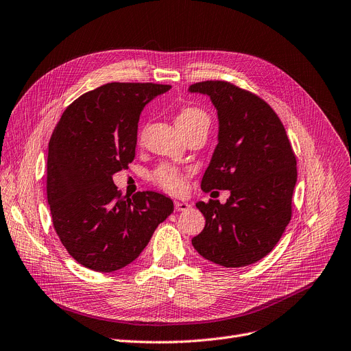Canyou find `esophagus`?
<instances>
[{
	"mask_svg": "<svg viewBox=\"0 0 351 351\" xmlns=\"http://www.w3.org/2000/svg\"><path fill=\"white\" fill-rule=\"evenodd\" d=\"M190 208V204L186 202H180V199H176L174 202V210L176 211H187Z\"/></svg>",
	"mask_w": 351,
	"mask_h": 351,
	"instance_id": "esophagus-1",
	"label": "esophagus"
}]
</instances>
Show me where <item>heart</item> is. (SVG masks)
<instances>
[{
  "label": "heart",
  "mask_w": 351,
  "mask_h": 351,
  "mask_svg": "<svg viewBox=\"0 0 351 351\" xmlns=\"http://www.w3.org/2000/svg\"><path fill=\"white\" fill-rule=\"evenodd\" d=\"M176 124L181 131H184L194 125L208 127L210 119L208 115L199 108L182 107L176 117ZM152 177L157 186L170 193H180L182 189H184V184H186L184 173L176 169V167L167 165V164H162L158 167V169H156Z\"/></svg>",
  "instance_id": "obj_1"
}]
</instances>
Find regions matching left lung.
Here are the masks:
<instances>
[{"label":"left lung","mask_w":351,"mask_h":351,"mask_svg":"<svg viewBox=\"0 0 351 351\" xmlns=\"http://www.w3.org/2000/svg\"><path fill=\"white\" fill-rule=\"evenodd\" d=\"M189 91L208 95L219 115V144L202 189L230 190L226 204H195L206 226L191 243L223 267L253 264L271 252L291 219L297 161L285 125L264 99L231 82H195Z\"/></svg>","instance_id":"left-lung-1"}]
</instances>
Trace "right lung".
I'll return each mask as SVG.
<instances>
[{"label":"right lung","mask_w":351,"mask_h":351,"mask_svg":"<svg viewBox=\"0 0 351 351\" xmlns=\"http://www.w3.org/2000/svg\"><path fill=\"white\" fill-rule=\"evenodd\" d=\"M171 86L108 82L66 107L48 143L47 198L70 256L111 273L134 261L169 217L171 198L156 191L121 197L112 176L136 157L140 114Z\"/></svg>","instance_id":"add662e5"}]
</instances>
